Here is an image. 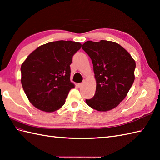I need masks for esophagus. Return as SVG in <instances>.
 <instances>
[{
  "instance_id": "esophagus-1",
  "label": "esophagus",
  "mask_w": 160,
  "mask_h": 160,
  "mask_svg": "<svg viewBox=\"0 0 160 160\" xmlns=\"http://www.w3.org/2000/svg\"><path fill=\"white\" fill-rule=\"evenodd\" d=\"M82 85H83V83H79V84H78V87H79V88H81V86H82Z\"/></svg>"
}]
</instances>
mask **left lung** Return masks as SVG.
<instances>
[{
  "instance_id": "obj_1",
  "label": "left lung",
  "mask_w": 160,
  "mask_h": 160,
  "mask_svg": "<svg viewBox=\"0 0 160 160\" xmlns=\"http://www.w3.org/2000/svg\"><path fill=\"white\" fill-rule=\"evenodd\" d=\"M82 49L91 58L96 81L95 95L85 102L98 111H110L126 98L133 84L136 62L125 49L112 41H88Z\"/></svg>"
}]
</instances>
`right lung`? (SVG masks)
I'll list each match as a JSON object with an SVG mask.
<instances>
[{
	"label": "right lung",
	"instance_id": "1",
	"mask_svg": "<svg viewBox=\"0 0 160 160\" xmlns=\"http://www.w3.org/2000/svg\"><path fill=\"white\" fill-rule=\"evenodd\" d=\"M81 48L80 42L75 41H53L39 46L27 57L21 66V82L34 107L51 112L64 104L69 91L75 88L70 80V65Z\"/></svg>",
	"mask_w": 160,
	"mask_h": 160
}]
</instances>
